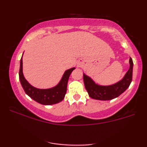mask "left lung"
<instances>
[{
	"label": "left lung",
	"mask_w": 147,
	"mask_h": 147,
	"mask_svg": "<svg viewBox=\"0 0 147 147\" xmlns=\"http://www.w3.org/2000/svg\"><path fill=\"white\" fill-rule=\"evenodd\" d=\"M129 69L124 77L119 82L110 86H100L95 84L88 76L84 74V82L88 93L91 98L98 100H111L119 97L125 91L132 82L133 66L132 59H129Z\"/></svg>",
	"instance_id": "obj_1"
}]
</instances>
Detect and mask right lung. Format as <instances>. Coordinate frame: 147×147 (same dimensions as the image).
<instances>
[{
	"mask_svg": "<svg viewBox=\"0 0 147 147\" xmlns=\"http://www.w3.org/2000/svg\"><path fill=\"white\" fill-rule=\"evenodd\" d=\"M75 68L65 70L59 83L48 89H39L32 86L25 79L23 73V56L20 61L19 79L25 92L36 102L43 105H52L61 102L65 97L67 91V84L71 72Z\"/></svg>",
	"mask_w": 147,
	"mask_h": 147,
	"instance_id": "right-lung-1",
	"label": "right lung"
}]
</instances>
